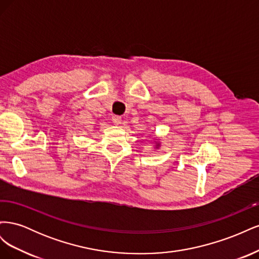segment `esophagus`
Segmentation results:
<instances>
[{"instance_id": "esophagus-1", "label": "esophagus", "mask_w": 259, "mask_h": 259, "mask_svg": "<svg viewBox=\"0 0 259 259\" xmlns=\"http://www.w3.org/2000/svg\"><path fill=\"white\" fill-rule=\"evenodd\" d=\"M112 122L115 124V125H119L121 124L122 122V117L120 115H113L112 116Z\"/></svg>"}]
</instances>
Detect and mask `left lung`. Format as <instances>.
<instances>
[{
	"mask_svg": "<svg viewBox=\"0 0 259 259\" xmlns=\"http://www.w3.org/2000/svg\"><path fill=\"white\" fill-rule=\"evenodd\" d=\"M156 146H159V145H156Z\"/></svg>",
	"mask_w": 259,
	"mask_h": 259,
	"instance_id": "8db88e82",
	"label": "left lung"
}]
</instances>
